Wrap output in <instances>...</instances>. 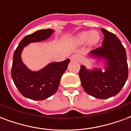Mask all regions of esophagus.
I'll return each instance as SVG.
<instances>
[{
	"instance_id": "obj_1",
	"label": "esophagus",
	"mask_w": 131,
	"mask_h": 131,
	"mask_svg": "<svg viewBox=\"0 0 131 131\" xmlns=\"http://www.w3.org/2000/svg\"><path fill=\"white\" fill-rule=\"evenodd\" d=\"M70 59H71V60L73 62H78L79 60H80V56H79L78 55L74 54L70 57Z\"/></svg>"
}]
</instances>
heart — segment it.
Returning <instances> with one entry per match:
<instances>
[{"label":"heart","mask_w":131,"mask_h":131,"mask_svg":"<svg viewBox=\"0 0 131 131\" xmlns=\"http://www.w3.org/2000/svg\"><path fill=\"white\" fill-rule=\"evenodd\" d=\"M89 40V42L91 45H94L100 41V36L96 31H84L80 33L77 36L76 41L80 44L84 43Z\"/></svg>","instance_id":"heart-1"}]
</instances>
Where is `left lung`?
I'll list each match as a JSON object with an SVG mask.
<instances>
[{"mask_svg":"<svg viewBox=\"0 0 131 131\" xmlns=\"http://www.w3.org/2000/svg\"><path fill=\"white\" fill-rule=\"evenodd\" d=\"M104 35L102 45L93 49L90 53L106 60L105 71H89L80 67L79 76L84 90L88 94L98 99L115 96L123 88L128 75L126 53L119 38L103 28Z\"/></svg>","mask_w":131,"mask_h":131,"instance_id":"1","label":"left lung"}]
</instances>
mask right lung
<instances>
[{"label":"right lung","instance_id":"1","mask_svg":"<svg viewBox=\"0 0 131 131\" xmlns=\"http://www.w3.org/2000/svg\"><path fill=\"white\" fill-rule=\"evenodd\" d=\"M54 31L51 29L37 31L27 35L20 42L13 56L12 78L19 92L24 97L34 100H42L56 92L60 79L70 60L60 62H52L43 69L32 72L22 62L20 53L27 44L45 40Z\"/></svg>","mask_w":131,"mask_h":131}]
</instances>
